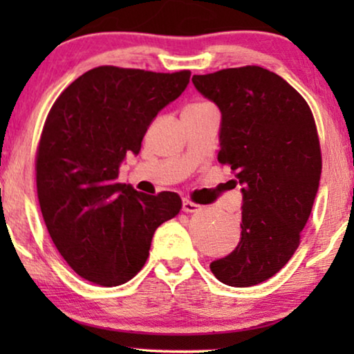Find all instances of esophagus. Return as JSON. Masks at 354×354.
Wrapping results in <instances>:
<instances>
[{"label": "esophagus", "instance_id": "obj_1", "mask_svg": "<svg viewBox=\"0 0 354 354\" xmlns=\"http://www.w3.org/2000/svg\"><path fill=\"white\" fill-rule=\"evenodd\" d=\"M203 206H200V205H196L195 201H192V200H183V206H182V209H183V212H196V211H200Z\"/></svg>", "mask_w": 354, "mask_h": 354}]
</instances>
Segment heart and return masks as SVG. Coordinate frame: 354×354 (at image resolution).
Instances as JSON below:
<instances>
[{"label":"heart","instance_id":"obj_1","mask_svg":"<svg viewBox=\"0 0 354 354\" xmlns=\"http://www.w3.org/2000/svg\"><path fill=\"white\" fill-rule=\"evenodd\" d=\"M205 104H209V103H193L190 106H187L185 109H193V108H200V106H205Z\"/></svg>","mask_w":354,"mask_h":354}]
</instances>
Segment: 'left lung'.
<instances>
[{
  "label": "left lung",
  "instance_id": "8db88e82",
  "mask_svg": "<svg viewBox=\"0 0 354 354\" xmlns=\"http://www.w3.org/2000/svg\"><path fill=\"white\" fill-rule=\"evenodd\" d=\"M222 113L221 164L243 188L241 240L211 272L230 287H253L279 272L301 241L321 180L322 154L306 100L259 66L193 75Z\"/></svg>",
  "mask_w": 354,
  "mask_h": 354
}]
</instances>
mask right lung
Returning <instances> with one entry per match:
<instances>
[{
    "label": "right lung",
    "instance_id": "obj_1",
    "mask_svg": "<svg viewBox=\"0 0 354 354\" xmlns=\"http://www.w3.org/2000/svg\"><path fill=\"white\" fill-rule=\"evenodd\" d=\"M190 75L100 66L51 106L37 147V195L53 243L82 279L129 282L147 263L158 227L180 212L177 193L145 195L118 177L125 154L140 153L151 120Z\"/></svg>",
    "mask_w": 354,
    "mask_h": 354
}]
</instances>
